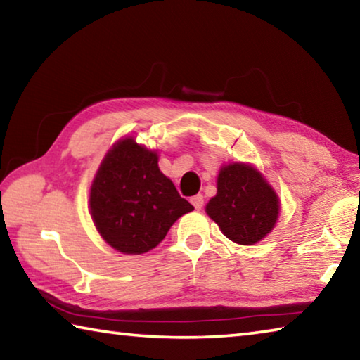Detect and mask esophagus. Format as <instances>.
I'll list each match as a JSON object with an SVG mask.
<instances>
[{"label": "esophagus", "mask_w": 360, "mask_h": 360, "mask_svg": "<svg viewBox=\"0 0 360 360\" xmlns=\"http://www.w3.org/2000/svg\"><path fill=\"white\" fill-rule=\"evenodd\" d=\"M191 203L193 205V208H195V210H202V208H203V205H205V198H203V195H202V193L195 195V197H192V198H191Z\"/></svg>", "instance_id": "esophagus-1"}]
</instances>
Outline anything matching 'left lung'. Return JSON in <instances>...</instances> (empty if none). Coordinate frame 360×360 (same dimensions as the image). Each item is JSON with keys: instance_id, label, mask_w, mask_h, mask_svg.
Returning a JSON list of instances; mask_svg holds the SVG:
<instances>
[{"instance_id": "8db88e82", "label": "left lung", "mask_w": 360, "mask_h": 360, "mask_svg": "<svg viewBox=\"0 0 360 360\" xmlns=\"http://www.w3.org/2000/svg\"><path fill=\"white\" fill-rule=\"evenodd\" d=\"M206 214L229 240L248 246L275 227L279 198L254 167L230 163L219 172L217 193L206 205Z\"/></svg>"}]
</instances>
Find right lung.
Listing matches in <instances>:
<instances>
[{
    "label": "right lung",
    "instance_id": "obj_1",
    "mask_svg": "<svg viewBox=\"0 0 360 360\" xmlns=\"http://www.w3.org/2000/svg\"><path fill=\"white\" fill-rule=\"evenodd\" d=\"M192 210L160 172L157 152L133 138L120 139L108 150L90 187V216L96 230L124 254L154 249Z\"/></svg>",
    "mask_w": 360,
    "mask_h": 360
}]
</instances>
